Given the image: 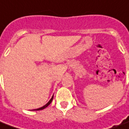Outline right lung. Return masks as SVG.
<instances>
[{
	"label": "right lung",
	"instance_id": "1",
	"mask_svg": "<svg viewBox=\"0 0 129 129\" xmlns=\"http://www.w3.org/2000/svg\"><path fill=\"white\" fill-rule=\"evenodd\" d=\"M53 96H52V98H51V99H50V100L49 101H48V103H46V105H44V106H43V107H40V108H38V109H36V110H34H34H35V111L42 110H43V109H45L46 107H48V106L51 103V102H52V100H53Z\"/></svg>",
	"mask_w": 129,
	"mask_h": 129
}]
</instances>
